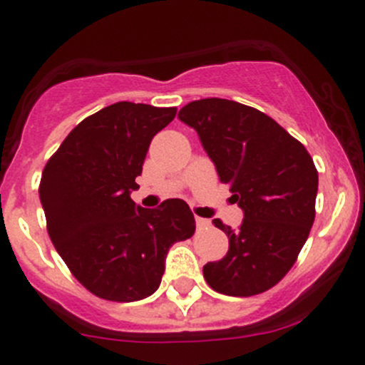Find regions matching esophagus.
I'll return each instance as SVG.
<instances>
[{
    "instance_id": "1",
    "label": "esophagus",
    "mask_w": 365,
    "mask_h": 365,
    "mask_svg": "<svg viewBox=\"0 0 365 365\" xmlns=\"http://www.w3.org/2000/svg\"><path fill=\"white\" fill-rule=\"evenodd\" d=\"M196 226L200 230H205V228H208V226H210V221H208V219H203V217H197V215H196Z\"/></svg>"
}]
</instances>
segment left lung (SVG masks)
I'll return each instance as SVG.
<instances>
[{
  "mask_svg": "<svg viewBox=\"0 0 365 365\" xmlns=\"http://www.w3.org/2000/svg\"><path fill=\"white\" fill-rule=\"evenodd\" d=\"M178 118L192 126L205 151L244 210L228 235V253L203 265L215 292L250 296L269 291L291 271L316 219L317 169L307 148L274 119L237 101L207 98L185 105Z\"/></svg>",
  "mask_w": 365,
  "mask_h": 365,
  "instance_id": "1",
  "label": "left lung"
}]
</instances>
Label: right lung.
Returning a JSON list of instances; mask_svg holds the SVG:
<instances>
[{"label":"right lung","mask_w":365,"mask_h":365,"mask_svg":"<svg viewBox=\"0 0 365 365\" xmlns=\"http://www.w3.org/2000/svg\"><path fill=\"white\" fill-rule=\"evenodd\" d=\"M176 108L119 101L88 115L51 155L38 185L46 228L71 274L94 296L139 302L158 289L169 247L196 230L183 200L135 205L151 139Z\"/></svg>","instance_id":"obj_1"}]
</instances>
